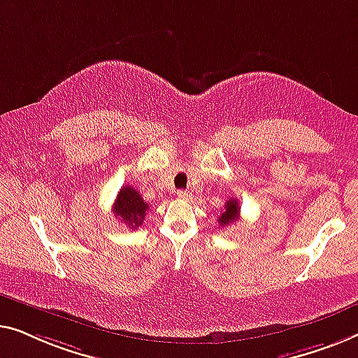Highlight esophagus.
I'll return each mask as SVG.
<instances>
[{
  "instance_id": "34e87169",
  "label": "esophagus",
  "mask_w": 358,
  "mask_h": 358,
  "mask_svg": "<svg viewBox=\"0 0 358 358\" xmlns=\"http://www.w3.org/2000/svg\"><path fill=\"white\" fill-rule=\"evenodd\" d=\"M177 196H178L180 199H189V198H191L189 191H186V189H180V191H177Z\"/></svg>"
}]
</instances>
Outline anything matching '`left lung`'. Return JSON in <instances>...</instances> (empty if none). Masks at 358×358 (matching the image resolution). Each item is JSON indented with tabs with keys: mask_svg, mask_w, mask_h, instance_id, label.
<instances>
[{
	"mask_svg": "<svg viewBox=\"0 0 358 358\" xmlns=\"http://www.w3.org/2000/svg\"><path fill=\"white\" fill-rule=\"evenodd\" d=\"M238 214H240L238 199H229L227 203H225L222 214L217 217V222L220 227H225V225H229L231 222H236V220H238Z\"/></svg>",
	"mask_w": 358,
	"mask_h": 358,
	"instance_id": "8db88e82",
	"label": "left lung"
}]
</instances>
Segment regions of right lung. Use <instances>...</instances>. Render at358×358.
Here are the masks:
<instances>
[{
    "label": "right lung",
    "instance_id": "add662e5",
    "mask_svg": "<svg viewBox=\"0 0 358 358\" xmlns=\"http://www.w3.org/2000/svg\"><path fill=\"white\" fill-rule=\"evenodd\" d=\"M149 213V206L138 191L131 186H123L113 204V214L129 225V229H138L143 225L145 214Z\"/></svg>",
    "mask_w": 358,
    "mask_h": 358
}]
</instances>
